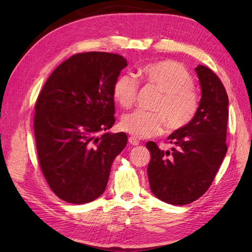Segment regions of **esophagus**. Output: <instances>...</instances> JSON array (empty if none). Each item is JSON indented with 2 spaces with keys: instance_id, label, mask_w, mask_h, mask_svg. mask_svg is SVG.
<instances>
[{
  "instance_id": "obj_1",
  "label": "esophagus",
  "mask_w": 252,
  "mask_h": 252,
  "mask_svg": "<svg viewBox=\"0 0 252 252\" xmlns=\"http://www.w3.org/2000/svg\"><path fill=\"white\" fill-rule=\"evenodd\" d=\"M129 143L131 144V145H133V146H137L138 144H140V141L137 140V138H135V137H129Z\"/></svg>"
}]
</instances>
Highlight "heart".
<instances>
[{
	"label": "heart",
	"instance_id": "b5f03b06",
	"mask_svg": "<svg viewBox=\"0 0 252 252\" xmlns=\"http://www.w3.org/2000/svg\"><path fill=\"white\" fill-rule=\"evenodd\" d=\"M142 73L146 82L161 95L154 106L157 112L135 110L121 118L120 127L133 137L147 138L161 134L165 126L172 131L183 129L194 119L199 98L194 80L186 69L174 61H162L145 66ZM138 81L131 72L121 73L112 87L114 98L123 108L134 104Z\"/></svg>",
	"mask_w": 252,
	"mask_h": 252
}]
</instances>
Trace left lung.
Masks as SVG:
<instances>
[{"mask_svg": "<svg viewBox=\"0 0 252 252\" xmlns=\"http://www.w3.org/2000/svg\"><path fill=\"white\" fill-rule=\"evenodd\" d=\"M195 71L201 98L194 119L169 135L171 152L161 151L155 142L146 144L151 152V190L158 199L175 206L187 205L205 194L227 152L226 91L211 69L198 65Z\"/></svg>", "mask_w": 252, "mask_h": 252, "instance_id": "obj_1", "label": "left lung"}]
</instances>
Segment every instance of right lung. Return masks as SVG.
<instances>
[{
	"label": "right lung",
	"mask_w": 252,
	"mask_h": 252,
	"mask_svg": "<svg viewBox=\"0 0 252 252\" xmlns=\"http://www.w3.org/2000/svg\"><path fill=\"white\" fill-rule=\"evenodd\" d=\"M126 60L88 52L62 63L35 103L34 136L42 172L51 189L67 202L95 200L106 189L112 161L125 149L126 133L115 123L112 87Z\"/></svg>",
	"instance_id": "obj_1"
}]
</instances>
